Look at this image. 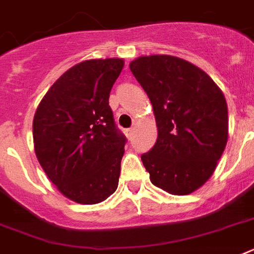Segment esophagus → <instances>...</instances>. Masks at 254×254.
<instances>
[{
    "instance_id": "34e87169",
    "label": "esophagus",
    "mask_w": 254,
    "mask_h": 254,
    "mask_svg": "<svg viewBox=\"0 0 254 254\" xmlns=\"http://www.w3.org/2000/svg\"><path fill=\"white\" fill-rule=\"evenodd\" d=\"M125 133H127V135L129 138H131V135L134 134V127H130V129H127V130H125Z\"/></svg>"
}]
</instances>
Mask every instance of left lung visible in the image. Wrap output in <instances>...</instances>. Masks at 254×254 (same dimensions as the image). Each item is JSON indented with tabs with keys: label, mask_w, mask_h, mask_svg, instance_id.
Segmentation results:
<instances>
[{
	"label": "left lung",
	"mask_w": 254,
	"mask_h": 254,
	"mask_svg": "<svg viewBox=\"0 0 254 254\" xmlns=\"http://www.w3.org/2000/svg\"><path fill=\"white\" fill-rule=\"evenodd\" d=\"M147 94L158 138L141 156L154 185L187 195L214 174L228 139V108L223 92L187 60L141 56L129 64Z\"/></svg>",
	"instance_id": "obj_1"
}]
</instances>
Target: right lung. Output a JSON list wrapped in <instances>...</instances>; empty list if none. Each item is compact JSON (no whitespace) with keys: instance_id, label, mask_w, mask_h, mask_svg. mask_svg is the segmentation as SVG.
<instances>
[{"instance_id":"obj_1","label":"right lung","mask_w":254,"mask_h":254,"mask_svg":"<svg viewBox=\"0 0 254 254\" xmlns=\"http://www.w3.org/2000/svg\"><path fill=\"white\" fill-rule=\"evenodd\" d=\"M123 59L86 60L51 86L32 123L34 148L60 193L95 205L119 185L125 137L116 129L109 94Z\"/></svg>"}]
</instances>
